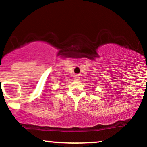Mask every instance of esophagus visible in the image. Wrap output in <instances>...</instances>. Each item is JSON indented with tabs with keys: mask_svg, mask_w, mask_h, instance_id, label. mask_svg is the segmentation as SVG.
Listing matches in <instances>:
<instances>
[{
	"mask_svg": "<svg viewBox=\"0 0 147 147\" xmlns=\"http://www.w3.org/2000/svg\"><path fill=\"white\" fill-rule=\"evenodd\" d=\"M74 79H75V80H80V78H79V76H78V75H75V77H74Z\"/></svg>",
	"mask_w": 147,
	"mask_h": 147,
	"instance_id": "obj_1",
	"label": "esophagus"
}]
</instances>
